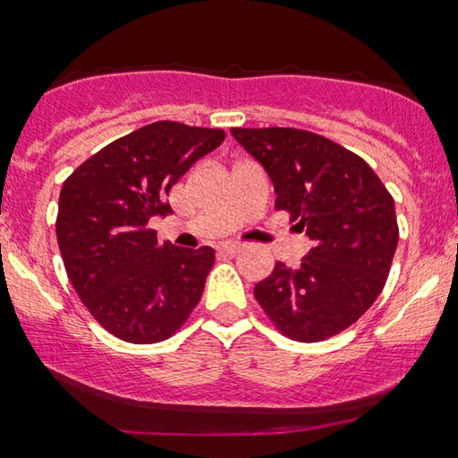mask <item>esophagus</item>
Here are the masks:
<instances>
[{"label": "esophagus", "mask_w": 458, "mask_h": 458, "mask_svg": "<svg viewBox=\"0 0 458 458\" xmlns=\"http://www.w3.org/2000/svg\"><path fill=\"white\" fill-rule=\"evenodd\" d=\"M243 243H239V241H228V243L222 245V251H225V254H239L241 250H243Z\"/></svg>", "instance_id": "34e87169"}]
</instances>
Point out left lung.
Returning a JSON list of instances; mask_svg holds the SVG:
<instances>
[{"instance_id":"8db88e82","label":"left lung","mask_w":458,"mask_h":458,"mask_svg":"<svg viewBox=\"0 0 458 458\" xmlns=\"http://www.w3.org/2000/svg\"><path fill=\"white\" fill-rule=\"evenodd\" d=\"M260 161L276 208L314 241L297 269L276 262L254 286L265 314L288 338L320 343L355 323L386 286L398 224L381 178L344 146L303 129H230Z\"/></svg>"}]
</instances>
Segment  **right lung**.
I'll list each match as a JSON object with an SVG mask.
<instances>
[{
  "instance_id": "obj_1",
  "label": "right lung",
  "mask_w": 458,
  "mask_h": 458,
  "mask_svg": "<svg viewBox=\"0 0 458 458\" xmlns=\"http://www.w3.org/2000/svg\"><path fill=\"white\" fill-rule=\"evenodd\" d=\"M224 138L159 120L105 146L62 185L55 234L68 280L115 338L161 343L198 306L215 250L159 243L148 222L172 213L170 189Z\"/></svg>"
}]
</instances>
